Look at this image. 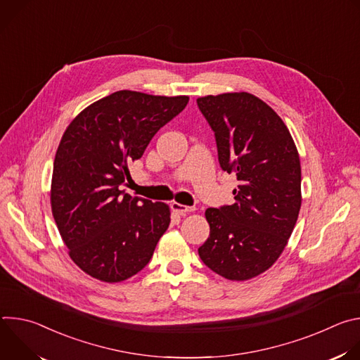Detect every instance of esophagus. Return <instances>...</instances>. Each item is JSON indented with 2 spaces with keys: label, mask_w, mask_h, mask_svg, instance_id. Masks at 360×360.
<instances>
[{
  "label": "esophagus",
  "mask_w": 360,
  "mask_h": 360,
  "mask_svg": "<svg viewBox=\"0 0 360 360\" xmlns=\"http://www.w3.org/2000/svg\"><path fill=\"white\" fill-rule=\"evenodd\" d=\"M171 208H172L174 212L181 214V215H185V214H189V212L195 211V207H186V205H182L179 202H172Z\"/></svg>",
  "instance_id": "obj_1"
}]
</instances>
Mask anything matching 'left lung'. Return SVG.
<instances>
[{
  "label": "left lung",
  "instance_id": "left-lung-1",
  "mask_svg": "<svg viewBox=\"0 0 360 360\" xmlns=\"http://www.w3.org/2000/svg\"><path fill=\"white\" fill-rule=\"evenodd\" d=\"M196 102L215 132L222 169L239 182L232 205L205 211L211 231L198 253L222 278L248 281L278 261L293 232L302 205L297 148L282 118L249 92Z\"/></svg>",
  "mask_w": 360,
  "mask_h": 360
}]
</instances>
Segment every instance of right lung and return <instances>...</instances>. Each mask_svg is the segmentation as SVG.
I'll list each match as a JSON object with an SVG mask.
<instances>
[{
    "mask_svg": "<svg viewBox=\"0 0 360 360\" xmlns=\"http://www.w3.org/2000/svg\"><path fill=\"white\" fill-rule=\"evenodd\" d=\"M189 96L117 91L95 101L67 127L58 145L51 210L72 262L107 283L142 271L169 226L164 202L121 191L128 167Z\"/></svg>",
    "mask_w": 360,
    "mask_h": 360,
    "instance_id": "right-lung-1",
    "label": "right lung"
}]
</instances>
